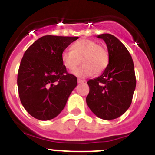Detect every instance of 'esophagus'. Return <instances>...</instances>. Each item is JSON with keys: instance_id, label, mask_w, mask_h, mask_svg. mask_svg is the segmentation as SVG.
<instances>
[{"instance_id": "esophagus-1", "label": "esophagus", "mask_w": 155, "mask_h": 155, "mask_svg": "<svg viewBox=\"0 0 155 155\" xmlns=\"http://www.w3.org/2000/svg\"><path fill=\"white\" fill-rule=\"evenodd\" d=\"M86 81L84 80H81V79H78V83H79V84H81V83H84Z\"/></svg>"}]
</instances>
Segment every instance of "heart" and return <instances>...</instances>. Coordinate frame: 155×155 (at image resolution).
<instances>
[{
    "instance_id": "heart-1",
    "label": "heart",
    "mask_w": 155,
    "mask_h": 155,
    "mask_svg": "<svg viewBox=\"0 0 155 155\" xmlns=\"http://www.w3.org/2000/svg\"><path fill=\"white\" fill-rule=\"evenodd\" d=\"M61 61L66 68L73 71L81 62L82 65L73 73L78 78H87L95 72L99 74L109 64V53L104 46L91 39H81L71 46V50H64Z\"/></svg>"
}]
</instances>
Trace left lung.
I'll use <instances>...</instances> for the list:
<instances>
[{"label": "left lung", "mask_w": 155, "mask_h": 155, "mask_svg": "<svg viewBox=\"0 0 155 155\" xmlns=\"http://www.w3.org/2000/svg\"><path fill=\"white\" fill-rule=\"evenodd\" d=\"M105 41L109 53V64L102 75L87 81L89 93L86 102L98 118L114 120L130 106L136 87L134 65L130 54L114 35H97Z\"/></svg>", "instance_id": "left-lung-1"}]
</instances>
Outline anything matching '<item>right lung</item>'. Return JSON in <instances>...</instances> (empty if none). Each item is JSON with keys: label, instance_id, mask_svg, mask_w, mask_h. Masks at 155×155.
<instances>
[{"label": "right lung", "instance_id": "add662e5", "mask_svg": "<svg viewBox=\"0 0 155 155\" xmlns=\"http://www.w3.org/2000/svg\"><path fill=\"white\" fill-rule=\"evenodd\" d=\"M78 37L45 35L25 52L18 73L19 98L34 118L50 120L65 107L77 86V78L68 73L61 53Z\"/></svg>", "mask_w": 155, "mask_h": 155}]
</instances>
